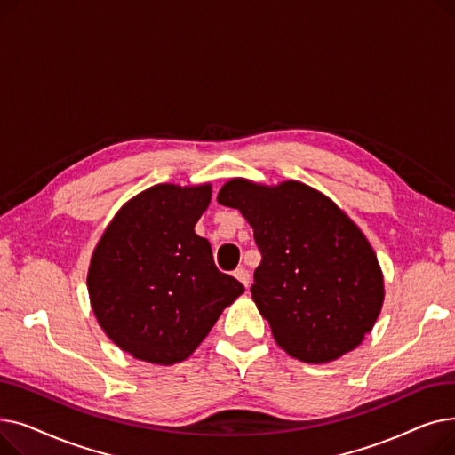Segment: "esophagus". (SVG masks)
Instances as JSON below:
<instances>
[{
  "mask_svg": "<svg viewBox=\"0 0 455 455\" xmlns=\"http://www.w3.org/2000/svg\"><path fill=\"white\" fill-rule=\"evenodd\" d=\"M234 276L240 280L245 288H249V283H251V275H249V271L245 269V267H237L235 271H234Z\"/></svg>",
  "mask_w": 455,
  "mask_h": 455,
  "instance_id": "obj_1",
  "label": "esophagus"
}]
</instances>
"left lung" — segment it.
I'll use <instances>...</instances> for the list:
<instances>
[{
	"instance_id": "8db88e82",
	"label": "left lung",
	"mask_w": 455,
	"mask_h": 455,
	"mask_svg": "<svg viewBox=\"0 0 455 455\" xmlns=\"http://www.w3.org/2000/svg\"><path fill=\"white\" fill-rule=\"evenodd\" d=\"M218 203L240 210L254 230L261 261L251 285L276 343L306 363L354 350L384 304L378 258L347 215L297 180L259 186L227 182Z\"/></svg>"
}]
</instances>
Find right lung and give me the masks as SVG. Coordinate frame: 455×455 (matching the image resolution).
Returning <instances> with one entry per match:
<instances>
[{"mask_svg": "<svg viewBox=\"0 0 455 455\" xmlns=\"http://www.w3.org/2000/svg\"><path fill=\"white\" fill-rule=\"evenodd\" d=\"M210 184H156L131 199L105 230L88 271L92 309L107 336L136 360H186L245 288L213 264L196 223Z\"/></svg>", "mask_w": 455, "mask_h": 455, "instance_id": "right-lung-1", "label": "right lung"}]
</instances>
